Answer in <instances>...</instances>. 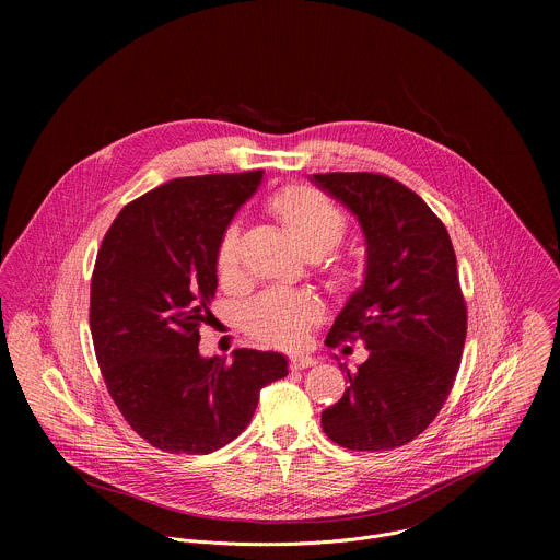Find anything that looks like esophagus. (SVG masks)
<instances>
[{"label": "esophagus", "instance_id": "1", "mask_svg": "<svg viewBox=\"0 0 560 560\" xmlns=\"http://www.w3.org/2000/svg\"><path fill=\"white\" fill-rule=\"evenodd\" d=\"M314 363H316V359L310 357V354H294L290 359V368L292 370H305V368H312Z\"/></svg>", "mask_w": 560, "mask_h": 560}]
</instances>
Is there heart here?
Wrapping results in <instances>:
<instances>
[{
	"instance_id": "heart-1",
	"label": "heart",
	"mask_w": 560,
	"mask_h": 560,
	"mask_svg": "<svg viewBox=\"0 0 560 560\" xmlns=\"http://www.w3.org/2000/svg\"><path fill=\"white\" fill-rule=\"evenodd\" d=\"M268 210L281 221L294 244L307 259L330 255L346 236L348 221L343 210L310 186H285L268 199ZM244 248L242 232L230 225L217 250V272L223 283H230L242 272ZM361 281V268L352 259L335 261L328 270V285L339 292H352ZM318 305L307 294L270 290L255 299L246 310L248 330L272 346L294 348L305 341L307 328L316 322Z\"/></svg>"
}]
</instances>
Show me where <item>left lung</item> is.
<instances>
[{"mask_svg": "<svg viewBox=\"0 0 560 560\" xmlns=\"http://www.w3.org/2000/svg\"><path fill=\"white\" fill-rule=\"evenodd\" d=\"M365 236L363 283L326 343L361 339L370 350L322 428L341 447L378 452L417 439L454 385L467 335L456 255L443 221L410 188L374 173L312 175Z\"/></svg>", "mask_w": 560, "mask_h": 560, "instance_id": "8db88e82", "label": "left lung"}]
</instances>
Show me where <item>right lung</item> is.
<instances>
[{
	"label": "right lung",
	"instance_id": "obj_1",
	"mask_svg": "<svg viewBox=\"0 0 560 560\" xmlns=\"http://www.w3.org/2000/svg\"><path fill=\"white\" fill-rule=\"evenodd\" d=\"M264 171L182 177L124 206L91 281V332L128 425L171 454H210L242 434L264 385L288 374L279 352L199 354L212 326L217 250Z\"/></svg>",
	"mask_w": 560,
	"mask_h": 560
}]
</instances>
